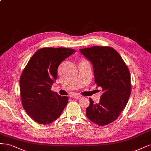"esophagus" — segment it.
I'll return each mask as SVG.
<instances>
[{"label": "esophagus", "mask_w": 151, "mask_h": 151, "mask_svg": "<svg viewBox=\"0 0 151 151\" xmlns=\"http://www.w3.org/2000/svg\"><path fill=\"white\" fill-rule=\"evenodd\" d=\"M72 97H73V98H74V99H79L81 98V96H79V95L76 94V95L72 96Z\"/></svg>", "instance_id": "1"}]
</instances>
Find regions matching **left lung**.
I'll return each mask as SVG.
<instances>
[{
  "label": "left lung",
  "instance_id": "8db88e82",
  "mask_svg": "<svg viewBox=\"0 0 151 151\" xmlns=\"http://www.w3.org/2000/svg\"><path fill=\"white\" fill-rule=\"evenodd\" d=\"M93 65L95 83L101 87L99 103L89 99L87 118L99 126H106L118 118L126 107L131 92V76L117 52L111 47L93 46L79 50Z\"/></svg>",
  "mask_w": 151,
  "mask_h": 151
}]
</instances>
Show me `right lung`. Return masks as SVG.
Returning a JSON list of instances; mask_svg holds the SVG:
<instances>
[{
    "mask_svg": "<svg viewBox=\"0 0 151 151\" xmlns=\"http://www.w3.org/2000/svg\"><path fill=\"white\" fill-rule=\"evenodd\" d=\"M74 49L45 47L38 50L30 58L20 79L22 104L31 119L40 124H49L60 117L69 98L51 91L58 79L61 62Z\"/></svg>",
    "mask_w": 151,
    "mask_h": 151,
    "instance_id": "add662e5",
    "label": "right lung"
}]
</instances>
